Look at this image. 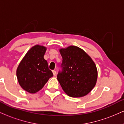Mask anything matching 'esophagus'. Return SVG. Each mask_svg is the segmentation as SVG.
Returning <instances> with one entry per match:
<instances>
[{
    "instance_id": "esophagus-1",
    "label": "esophagus",
    "mask_w": 124,
    "mask_h": 124,
    "mask_svg": "<svg viewBox=\"0 0 124 124\" xmlns=\"http://www.w3.org/2000/svg\"><path fill=\"white\" fill-rule=\"evenodd\" d=\"M53 73L54 74V76H55L56 75V71L55 70H53Z\"/></svg>"
}]
</instances>
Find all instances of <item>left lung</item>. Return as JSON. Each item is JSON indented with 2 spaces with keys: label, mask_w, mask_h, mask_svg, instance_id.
<instances>
[{
  "label": "left lung",
  "mask_w": 124,
  "mask_h": 124,
  "mask_svg": "<svg viewBox=\"0 0 124 124\" xmlns=\"http://www.w3.org/2000/svg\"><path fill=\"white\" fill-rule=\"evenodd\" d=\"M62 57L57 79L65 93L81 97L90 93L96 84L98 73L93 59L82 48L70 46L59 50Z\"/></svg>",
  "instance_id": "left-lung-1"
}]
</instances>
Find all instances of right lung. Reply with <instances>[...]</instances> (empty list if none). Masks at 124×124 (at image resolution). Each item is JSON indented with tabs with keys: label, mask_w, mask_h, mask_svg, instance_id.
Listing matches in <instances>:
<instances>
[{
	"label": "right lung",
	"mask_w": 124,
	"mask_h": 124,
	"mask_svg": "<svg viewBox=\"0 0 124 124\" xmlns=\"http://www.w3.org/2000/svg\"><path fill=\"white\" fill-rule=\"evenodd\" d=\"M46 47L37 45L32 47L20 61L16 69V77L20 86L30 93H35L43 88L52 77L47 62L44 59Z\"/></svg>",
	"instance_id": "right-lung-1"
}]
</instances>
